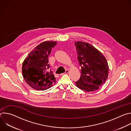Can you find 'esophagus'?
Instances as JSON below:
<instances>
[{"mask_svg":"<svg viewBox=\"0 0 131 131\" xmlns=\"http://www.w3.org/2000/svg\"><path fill=\"white\" fill-rule=\"evenodd\" d=\"M68 72H69L68 70V69H66V71H65V73H68ZM63 74V73H62V74Z\"/></svg>","mask_w":131,"mask_h":131,"instance_id":"1","label":"esophagus"}]
</instances>
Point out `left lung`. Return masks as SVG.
Returning a JSON list of instances; mask_svg holds the SVG:
<instances>
[{
  "label": "left lung",
  "instance_id": "1",
  "mask_svg": "<svg viewBox=\"0 0 131 131\" xmlns=\"http://www.w3.org/2000/svg\"><path fill=\"white\" fill-rule=\"evenodd\" d=\"M74 44L81 67V77L75 82L76 85L85 92L96 91L108 78L109 67L107 60L99 50L90 43L81 41Z\"/></svg>",
  "mask_w": 131,
  "mask_h": 131
}]
</instances>
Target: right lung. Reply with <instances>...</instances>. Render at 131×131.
Segmentation results:
<instances>
[{
    "mask_svg": "<svg viewBox=\"0 0 131 131\" xmlns=\"http://www.w3.org/2000/svg\"><path fill=\"white\" fill-rule=\"evenodd\" d=\"M58 42L44 41L32 50L24 60L22 74L26 82L32 89L43 91L49 89L56 82V78L48 64L52 49Z\"/></svg>",
    "mask_w": 131,
    "mask_h": 131,
    "instance_id": "right-lung-1",
    "label": "right lung"
}]
</instances>
